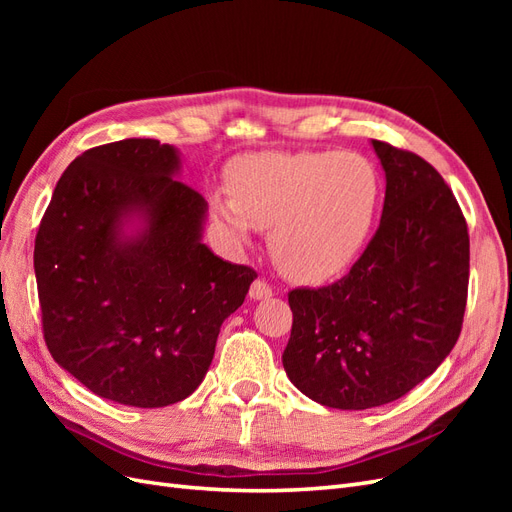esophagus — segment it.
I'll return each mask as SVG.
<instances>
[{
  "label": "esophagus",
  "instance_id": "1",
  "mask_svg": "<svg viewBox=\"0 0 512 512\" xmlns=\"http://www.w3.org/2000/svg\"><path fill=\"white\" fill-rule=\"evenodd\" d=\"M271 294H273V288H271L265 280H256V282L250 286V299H254V301L269 299Z\"/></svg>",
  "mask_w": 512,
  "mask_h": 512
}]
</instances>
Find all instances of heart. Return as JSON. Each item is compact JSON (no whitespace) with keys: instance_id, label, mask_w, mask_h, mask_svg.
<instances>
[{"instance_id":"1","label":"heart","mask_w":512,"mask_h":512,"mask_svg":"<svg viewBox=\"0 0 512 512\" xmlns=\"http://www.w3.org/2000/svg\"><path fill=\"white\" fill-rule=\"evenodd\" d=\"M226 190L211 209L228 241L250 245L269 230V250L288 280L322 284L348 271L374 230L382 177L352 151L250 153L226 170Z\"/></svg>"}]
</instances>
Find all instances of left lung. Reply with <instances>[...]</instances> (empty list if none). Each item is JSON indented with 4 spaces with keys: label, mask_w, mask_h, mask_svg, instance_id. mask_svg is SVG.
<instances>
[{
    "label": "left lung",
    "mask_w": 512,
    "mask_h": 512,
    "mask_svg": "<svg viewBox=\"0 0 512 512\" xmlns=\"http://www.w3.org/2000/svg\"><path fill=\"white\" fill-rule=\"evenodd\" d=\"M371 145L386 175L376 235L339 282L288 292L286 374L337 410L391 404L431 376L468 301L470 237L451 188L416 153Z\"/></svg>",
    "instance_id": "obj_1"
}]
</instances>
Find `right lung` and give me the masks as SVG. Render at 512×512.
I'll return each instance as SVG.
<instances>
[{"mask_svg":"<svg viewBox=\"0 0 512 512\" xmlns=\"http://www.w3.org/2000/svg\"><path fill=\"white\" fill-rule=\"evenodd\" d=\"M177 170L175 147L153 138L87 149L57 181L36 235L46 348L123 406L192 395L256 277L200 241L207 203ZM134 217L142 228L128 236Z\"/></svg>","mask_w":512,"mask_h":512,"instance_id":"right-lung-1","label":"right lung"}]
</instances>
